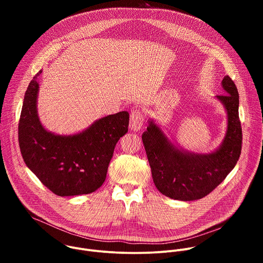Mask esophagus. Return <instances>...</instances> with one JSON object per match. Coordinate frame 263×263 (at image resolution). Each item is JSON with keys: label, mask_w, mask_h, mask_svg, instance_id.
Returning a JSON list of instances; mask_svg holds the SVG:
<instances>
[{"label": "esophagus", "mask_w": 263, "mask_h": 263, "mask_svg": "<svg viewBox=\"0 0 263 263\" xmlns=\"http://www.w3.org/2000/svg\"><path fill=\"white\" fill-rule=\"evenodd\" d=\"M143 126V116L138 109H134L131 111L130 116V129L133 131H139Z\"/></svg>", "instance_id": "esophagus-1"}]
</instances>
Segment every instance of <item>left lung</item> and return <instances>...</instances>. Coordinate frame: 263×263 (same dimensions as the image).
<instances>
[{"label":"left lung","instance_id":"left-lung-1","mask_svg":"<svg viewBox=\"0 0 263 263\" xmlns=\"http://www.w3.org/2000/svg\"><path fill=\"white\" fill-rule=\"evenodd\" d=\"M221 87L226 95L216 96V99L227 112V131L219 146L211 153L186 151L173 143L154 120H148L141 138L153 181L162 195L180 201L202 199L236 165L242 141L238 116L239 96L229 76L223 77Z\"/></svg>","mask_w":263,"mask_h":263}]
</instances>
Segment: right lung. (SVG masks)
I'll return each mask as SVG.
<instances>
[{"instance_id":"1","label":"right lung","mask_w":263,"mask_h":263,"mask_svg":"<svg viewBox=\"0 0 263 263\" xmlns=\"http://www.w3.org/2000/svg\"><path fill=\"white\" fill-rule=\"evenodd\" d=\"M31 80L18 123V143L26 165L57 196L96 192L106 179L119 139L128 132L129 114L121 111L92 123L82 132L59 135L45 129L37 114V81Z\"/></svg>"}]
</instances>
